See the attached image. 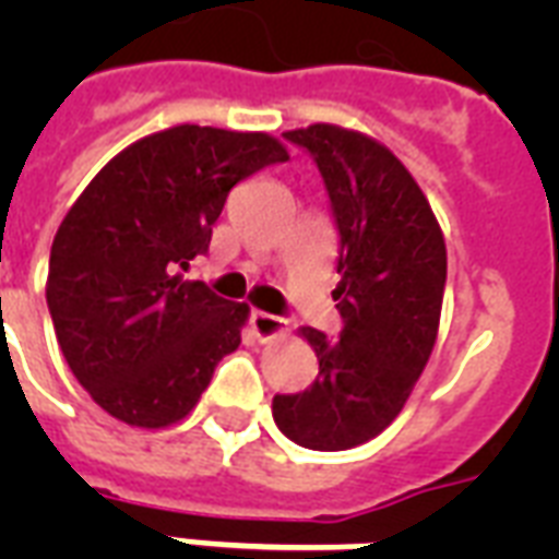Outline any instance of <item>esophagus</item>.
I'll return each mask as SVG.
<instances>
[{
	"mask_svg": "<svg viewBox=\"0 0 559 559\" xmlns=\"http://www.w3.org/2000/svg\"><path fill=\"white\" fill-rule=\"evenodd\" d=\"M249 328H252V333L258 336V342H270L275 340V336H284V333H287V322H284L281 316L263 313V310H252V316H249Z\"/></svg>",
	"mask_w": 559,
	"mask_h": 559,
	"instance_id": "obj_1",
	"label": "esophagus"
}]
</instances>
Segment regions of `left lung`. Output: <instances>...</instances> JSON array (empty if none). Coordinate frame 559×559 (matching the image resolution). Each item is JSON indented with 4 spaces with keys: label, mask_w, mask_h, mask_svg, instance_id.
<instances>
[{
    "label": "left lung",
    "mask_w": 559,
    "mask_h": 559,
    "mask_svg": "<svg viewBox=\"0 0 559 559\" xmlns=\"http://www.w3.org/2000/svg\"><path fill=\"white\" fill-rule=\"evenodd\" d=\"M313 156L340 231L333 301L340 340L301 328L319 377L298 394H275L272 417L307 450L371 441L406 406L441 322L447 246L424 191L403 162L368 135L333 124L284 133Z\"/></svg>",
    "instance_id": "8db88e82"
}]
</instances>
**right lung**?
<instances>
[{"label":"right lung","instance_id":"add662e5","mask_svg":"<svg viewBox=\"0 0 559 559\" xmlns=\"http://www.w3.org/2000/svg\"><path fill=\"white\" fill-rule=\"evenodd\" d=\"M287 159L266 133L182 124L130 144L78 197L51 243L46 301L66 362L104 412L159 429L197 406L249 307L186 272L209 252L228 191Z\"/></svg>","mask_w":559,"mask_h":559}]
</instances>
